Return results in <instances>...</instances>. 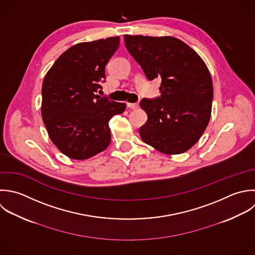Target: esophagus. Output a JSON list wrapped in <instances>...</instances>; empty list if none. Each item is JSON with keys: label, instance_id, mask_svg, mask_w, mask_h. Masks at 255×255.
<instances>
[{"label": "esophagus", "instance_id": "34e87169", "mask_svg": "<svg viewBox=\"0 0 255 255\" xmlns=\"http://www.w3.org/2000/svg\"><path fill=\"white\" fill-rule=\"evenodd\" d=\"M126 104H127V107L130 108V109H137L139 107L138 103H129V102H127Z\"/></svg>", "mask_w": 255, "mask_h": 255}]
</instances>
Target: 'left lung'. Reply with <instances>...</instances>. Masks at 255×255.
Instances as JSON below:
<instances>
[{
	"mask_svg": "<svg viewBox=\"0 0 255 255\" xmlns=\"http://www.w3.org/2000/svg\"><path fill=\"white\" fill-rule=\"evenodd\" d=\"M125 46L149 80L161 77V96L143 99L147 122L142 140L167 155L191 149L205 132L212 113L214 87L202 57L173 36L124 35Z\"/></svg>",
	"mask_w": 255,
	"mask_h": 255,
	"instance_id": "left-lung-1",
	"label": "left lung"
}]
</instances>
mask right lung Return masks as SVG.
Listing matches in <instances>:
<instances>
[{
  "label": "right lung",
  "mask_w": 255,
  "mask_h": 255,
  "mask_svg": "<svg viewBox=\"0 0 255 255\" xmlns=\"http://www.w3.org/2000/svg\"><path fill=\"white\" fill-rule=\"evenodd\" d=\"M113 36L66 49L44 76L41 117L51 142L65 156L86 160L110 144V119L126 104L96 95L105 66L119 46Z\"/></svg>",
  "instance_id": "1"
}]
</instances>
